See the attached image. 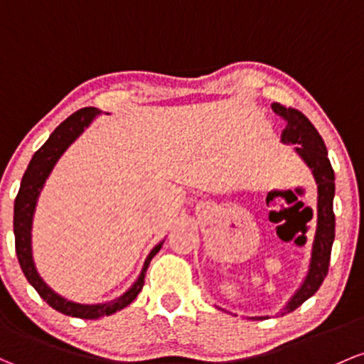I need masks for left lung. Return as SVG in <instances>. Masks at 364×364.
<instances>
[{"mask_svg": "<svg viewBox=\"0 0 364 364\" xmlns=\"http://www.w3.org/2000/svg\"><path fill=\"white\" fill-rule=\"evenodd\" d=\"M272 109L274 113L286 120V129L282 131L281 141L284 144H294V151L312 171L317 185V225L316 233H314L311 263H309L307 275H305L301 286L289 298L286 307L277 314V316H284V314L293 312L294 309L300 307L305 300H309L319 289L328 274L331 246L335 240V172L330 159H328L323 137L316 131L311 120L298 109L286 108L279 102H274ZM267 317L269 316L252 317V319H267Z\"/></svg>", "mask_w": 364, "mask_h": 364, "instance_id": "8db88e82", "label": "left lung"}]
</instances>
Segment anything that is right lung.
Instances as JSON below:
<instances>
[{
    "label": "right lung",
    "mask_w": 364,
    "mask_h": 364,
    "mask_svg": "<svg viewBox=\"0 0 364 364\" xmlns=\"http://www.w3.org/2000/svg\"><path fill=\"white\" fill-rule=\"evenodd\" d=\"M101 114L97 108H83L73 113L68 117L59 127L50 134L47 143L40 148L31 159L28 169H26L24 176H22L21 188H18L17 197H15L14 204V233H15V251H17L18 263L24 272L26 279L29 284L36 289L38 294L50 305L55 311L66 314V316L80 317V319H99L102 316H112L117 311H122L136 300V296L143 289L144 284V274H146L148 265H150L151 258L160 251L162 242L156 244L155 247L148 255L146 262H144L143 270H141L139 277L136 282L127 289L122 296L114 298V300L108 301V304H95V305H85V304H76V301L66 300L64 296L57 294L43 279L38 274L36 265L33 259V247H31V230H33V216L34 209H36L38 197H40L41 190H43L45 181L48 179L53 166L57 160L63 156V153L75 143L80 137V134L85 131L87 127L94 122V118Z\"/></svg>",
    "instance_id": "right-lung-1"
}]
</instances>
